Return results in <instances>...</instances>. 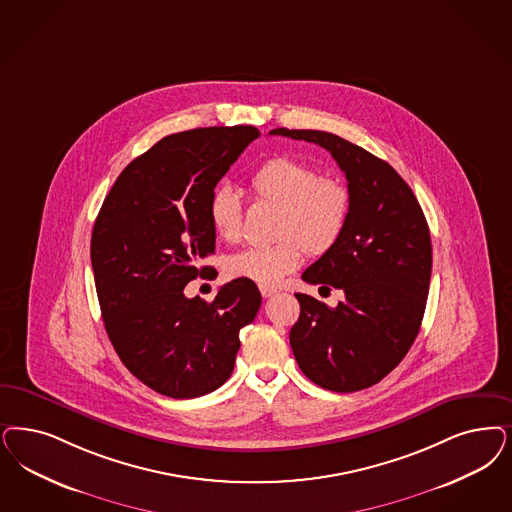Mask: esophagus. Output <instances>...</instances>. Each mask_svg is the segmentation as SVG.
Here are the masks:
<instances>
[{"label": "esophagus", "instance_id": "1", "mask_svg": "<svg viewBox=\"0 0 512 512\" xmlns=\"http://www.w3.org/2000/svg\"><path fill=\"white\" fill-rule=\"evenodd\" d=\"M259 289H261V295H263L265 299H268V297H272V295H276V293H278L274 287H268V285H261Z\"/></svg>", "mask_w": 512, "mask_h": 512}]
</instances>
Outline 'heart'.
Segmentation results:
<instances>
[{
	"label": "heart",
	"instance_id": "1",
	"mask_svg": "<svg viewBox=\"0 0 512 512\" xmlns=\"http://www.w3.org/2000/svg\"><path fill=\"white\" fill-rule=\"evenodd\" d=\"M251 189L259 198L280 204V240L234 253L227 261V274L259 285H276L293 272L304 249L310 255L329 251L346 229L352 210V193L342 179L319 176L316 166L291 157L263 162L251 176ZM210 219L225 242L240 240L244 206L234 189L219 187L213 193Z\"/></svg>",
	"mask_w": 512,
	"mask_h": 512
}]
</instances>
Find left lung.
Masks as SVG:
<instances>
[{"label":"left lung","mask_w":512,"mask_h":512,"mask_svg":"<svg viewBox=\"0 0 512 512\" xmlns=\"http://www.w3.org/2000/svg\"><path fill=\"white\" fill-rule=\"evenodd\" d=\"M270 134L327 149L352 193L342 236L302 280L336 287V308L297 293L299 321L289 342L300 371L321 388L352 393L388 376L414 344L431 280V236L422 208L386 160L321 130Z\"/></svg>","instance_id":"obj_1"}]
</instances>
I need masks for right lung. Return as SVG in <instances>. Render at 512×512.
<instances>
[{
	"mask_svg": "<svg viewBox=\"0 0 512 512\" xmlns=\"http://www.w3.org/2000/svg\"><path fill=\"white\" fill-rule=\"evenodd\" d=\"M259 136L244 124L166 136L124 168L96 217L90 261L107 336L160 395L194 399L223 386L240 329L259 312L257 285L240 278L212 302L183 293L210 270L198 263L215 251L213 189Z\"/></svg>",
	"mask_w": 512,
	"mask_h": 512,
	"instance_id": "1",
	"label": "right lung"
}]
</instances>
